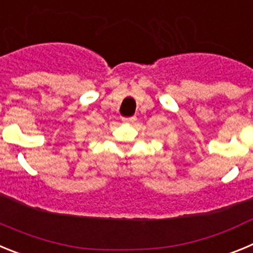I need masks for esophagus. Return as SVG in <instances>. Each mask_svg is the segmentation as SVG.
<instances>
[{
  "mask_svg": "<svg viewBox=\"0 0 253 253\" xmlns=\"http://www.w3.org/2000/svg\"><path fill=\"white\" fill-rule=\"evenodd\" d=\"M135 120H137V118H135V116H131V118H124V119H123V122H124V123H134Z\"/></svg>",
  "mask_w": 253,
  "mask_h": 253,
  "instance_id": "esophagus-1",
  "label": "esophagus"
}]
</instances>
